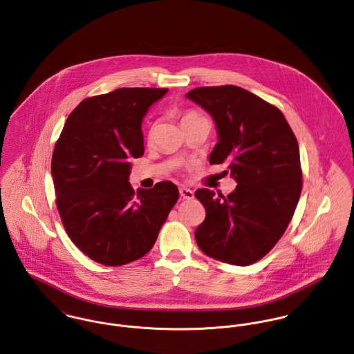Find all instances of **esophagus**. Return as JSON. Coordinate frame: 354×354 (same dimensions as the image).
<instances>
[{
	"mask_svg": "<svg viewBox=\"0 0 354 354\" xmlns=\"http://www.w3.org/2000/svg\"><path fill=\"white\" fill-rule=\"evenodd\" d=\"M179 194H180V196L183 199H192L194 198V192L190 189H187V187H180L179 189Z\"/></svg>",
	"mask_w": 354,
	"mask_h": 354,
	"instance_id": "esophagus-1",
	"label": "esophagus"
}]
</instances>
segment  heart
<instances>
[{
  "instance_id": "obj_1",
  "label": "heart",
  "mask_w": 354,
  "mask_h": 354,
  "mask_svg": "<svg viewBox=\"0 0 354 354\" xmlns=\"http://www.w3.org/2000/svg\"><path fill=\"white\" fill-rule=\"evenodd\" d=\"M195 117H198V114H196L195 111H186V113H183V115H182V122H183V121H187V120H190V118H195Z\"/></svg>"
}]
</instances>
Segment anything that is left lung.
I'll list each match as a JSON object with an SVG mask.
<instances>
[{
  "mask_svg": "<svg viewBox=\"0 0 354 354\" xmlns=\"http://www.w3.org/2000/svg\"><path fill=\"white\" fill-rule=\"evenodd\" d=\"M186 97L217 125L209 162L227 163L237 182L227 196L195 191L206 210L196 244L218 261L250 266L272 249L295 213L301 192L298 140L280 110L239 86L196 87Z\"/></svg>",
  "mask_w": 354,
  "mask_h": 354,
  "instance_id": "obj_1",
  "label": "left lung"
}]
</instances>
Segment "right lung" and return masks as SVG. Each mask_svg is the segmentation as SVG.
Wrapping results in <instances>:
<instances>
[{
    "instance_id": "right-lung-1",
    "label": "right lung",
    "mask_w": 354,
    "mask_h": 354,
    "mask_svg": "<svg viewBox=\"0 0 354 354\" xmlns=\"http://www.w3.org/2000/svg\"><path fill=\"white\" fill-rule=\"evenodd\" d=\"M168 88L122 87L71 111L55 145L56 207L71 241L91 260L118 267L145 256L179 198L172 182L135 192L129 159L141 158L142 118Z\"/></svg>"
}]
</instances>
